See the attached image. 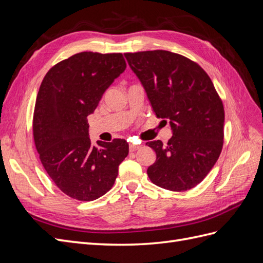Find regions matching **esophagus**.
<instances>
[{"mask_svg":"<svg viewBox=\"0 0 263 263\" xmlns=\"http://www.w3.org/2000/svg\"><path fill=\"white\" fill-rule=\"evenodd\" d=\"M139 148H140V146L139 145H135L134 142H130V144H129V151H132V153H133V151L138 150Z\"/></svg>","mask_w":263,"mask_h":263,"instance_id":"esophagus-1","label":"esophagus"}]
</instances>
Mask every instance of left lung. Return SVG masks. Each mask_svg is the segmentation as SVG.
Wrapping results in <instances>:
<instances>
[{
  "label": "left lung",
  "mask_w": 263,
  "mask_h": 263,
  "mask_svg": "<svg viewBox=\"0 0 263 263\" xmlns=\"http://www.w3.org/2000/svg\"><path fill=\"white\" fill-rule=\"evenodd\" d=\"M157 117L169 119L168 144L147 142L157 155L147 173L162 189L181 192L208 176L221 153L225 112L209 74L189 58L166 50L124 53Z\"/></svg>",
  "instance_id": "left-lung-1"
}]
</instances>
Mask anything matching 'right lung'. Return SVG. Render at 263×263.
<instances>
[{"instance_id":"right-lung-1","label":"right lung","mask_w":263,"mask_h":263,"mask_svg":"<svg viewBox=\"0 0 263 263\" xmlns=\"http://www.w3.org/2000/svg\"><path fill=\"white\" fill-rule=\"evenodd\" d=\"M126 69L122 53L79 52L58 62L37 94L33 135L39 159L63 193L94 201L112 189L128 155L125 139L91 144L87 116Z\"/></svg>"}]
</instances>
